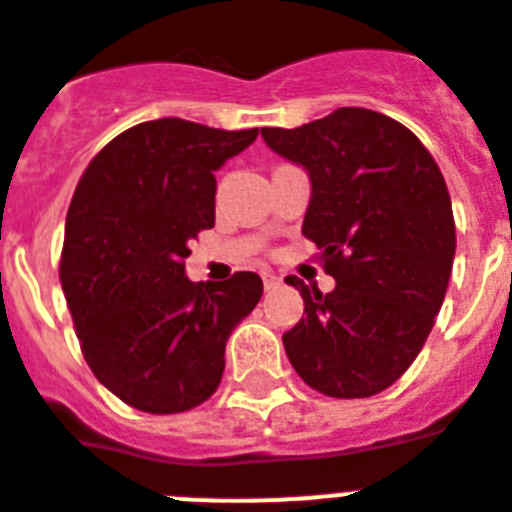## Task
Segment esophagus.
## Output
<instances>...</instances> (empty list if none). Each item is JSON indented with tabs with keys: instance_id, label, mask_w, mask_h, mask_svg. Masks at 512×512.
Masks as SVG:
<instances>
[{
	"instance_id": "34e87169",
	"label": "esophagus",
	"mask_w": 512,
	"mask_h": 512,
	"mask_svg": "<svg viewBox=\"0 0 512 512\" xmlns=\"http://www.w3.org/2000/svg\"><path fill=\"white\" fill-rule=\"evenodd\" d=\"M261 279H264L266 290H272V287L279 285V277L272 272V269H264V272H261Z\"/></svg>"
}]
</instances>
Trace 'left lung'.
<instances>
[{
    "label": "left lung",
    "mask_w": 512,
    "mask_h": 512,
    "mask_svg": "<svg viewBox=\"0 0 512 512\" xmlns=\"http://www.w3.org/2000/svg\"><path fill=\"white\" fill-rule=\"evenodd\" d=\"M261 137L308 173L303 235L336 282L323 295L285 279L305 303L282 336L287 357L326 396H375L419 355L448 290L456 225L443 173L412 131L368 108Z\"/></svg>",
    "instance_id": "8db88e82"
}]
</instances>
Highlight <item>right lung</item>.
Segmentation results:
<instances>
[{
	"mask_svg": "<svg viewBox=\"0 0 512 512\" xmlns=\"http://www.w3.org/2000/svg\"><path fill=\"white\" fill-rule=\"evenodd\" d=\"M256 137L259 129L144 121L111 139L77 183L61 290L90 370L134 409L176 414L207 401L227 336L261 300L259 274L204 285L183 266L189 240L214 225V170Z\"/></svg>",
	"mask_w": 512,
	"mask_h": 512,
	"instance_id": "obj_1",
	"label": "right lung"
}]
</instances>
